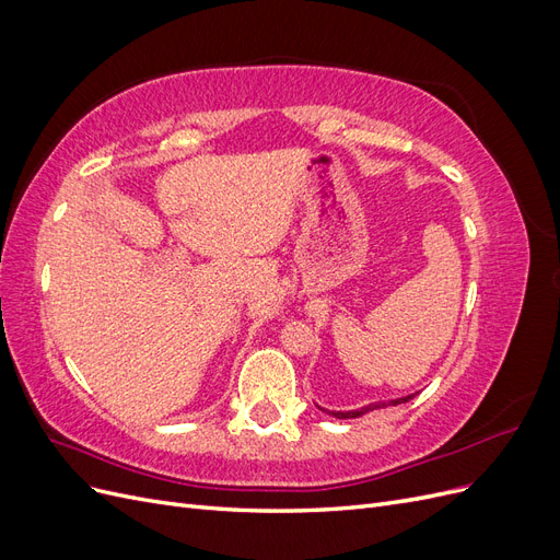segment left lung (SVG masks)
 I'll use <instances>...</instances> for the list:
<instances>
[{
	"label": "left lung",
	"mask_w": 560,
	"mask_h": 560,
	"mask_svg": "<svg viewBox=\"0 0 560 560\" xmlns=\"http://www.w3.org/2000/svg\"><path fill=\"white\" fill-rule=\"evenodd\" d=\"M418 393H413V395H406V397H397V399H383V401H371V404H366V406H362V409H354V411H329V409H319L325 411V413H329V416H334V418H341V420H346V418H360V416H364V413H369V411H376V409H387V406H397V404H406L409 399H413Z\"/></svg>",
	"instance_id": "8db88e82"
}]
</instances>
